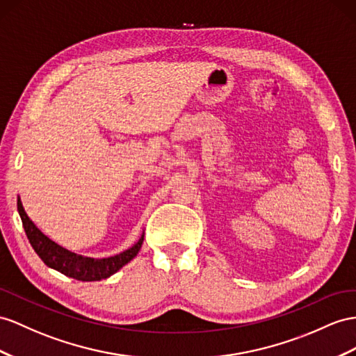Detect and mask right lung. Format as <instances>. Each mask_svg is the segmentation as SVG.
Masks as SVG:
<instances>
[{
    "mask_svg": "<svg viewBox=\"0 0 356 356\" xmlns=\"http://www.w3.org/2000/svg\"><path fill=\"white\" fill-rule=\"evenodd\" d=\"M17 212L21 215L26 238H29L33 250L38 252V256L44 265L78 281H100L111 277L113 273L123 268L126 263H129L138 254L144 241L143 234L132 248L108 259L95 260L90 257H81L78 254L60 247L48 236H44L26 216L21 200H17Z\"/></svg>",
    "mask_w": 356,
    "mask_h": 356,
    "instance_id": "add662e5",
    "label": "right lung"
}]
</instances>
